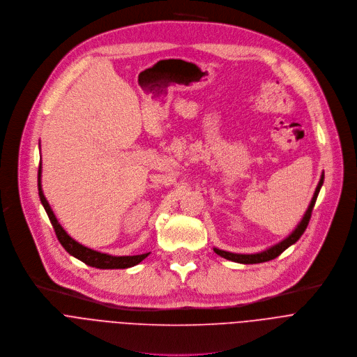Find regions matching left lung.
Instances as JSON below:
<instances>
[{
    "label": "left lung",
    "instance_id": "1",
    "mask_svg": "<svg viewBox=\"0 0 357 357\" xmlns=\"http://www.w3.org/2000/svg\"><path fill=\"white\" fill-rule=\"evenodd\" d=\"M324 184V174L321 176V180L317 185V190L314 192V197L311 199V204L305 212V215L303 218V221L300 222V225L296 228V231L284 241H281L280 243L274 245L273 248L264 250V252H260V253H255V255H238V253H231V252H225V250H220V249H213V252H215L217 255H220L221 257H225L228 260H232V261H236V263H242V264H255V263H263V261H268V260H273L275 259L277 256H280L284 250H286L287 248H290L293 243H296L301 235L305 232L308 224H310V220H311V213H312V209H314V205H315V201H317V197L319 194V190Z\"/></svg>",
    "mask_w": 357,
    "mask_h": 357
}]
</instances>
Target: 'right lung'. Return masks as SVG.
I'll return each instance as SVG.
<instances>
[{
    "label": "right lung",
    "instance_id": "right-lung-1",
    "mask_svg": "<svg viewBox=\"0 0 357 357\" xmlns=\"http://www.w3.org/2000/svg\"><path fill=\"white\" fill-rule=\"evenodd\" d=\"M40 173H42V163H39V170H38L39 198H40V202H42L46 213H47V217L50 220V224L54 229V234H56L60 245L66 249V252H68V255L75 256L76 259L82 260L83 263L91 266V267H97V268H128V267L136 266L145 257H148L149 253L136 255V256H111L107 253H100L97 250L89 249V248L80 245L79 242H76L73 238H70L67 235V232L61 228V225L57 222L49 202L46 201L45 195H43L42 184H40Z\"/></svg>",
    "mask_w": 357,
    "mask_h": 357
}]
</instances>
